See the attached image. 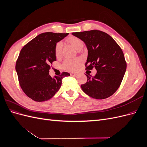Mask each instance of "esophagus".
Wrapping results in <instances>:
<instances>
[{"label":"esophagus","mask_w":147,"mask_h":147,"mask_svg":"<svg viewBox=\"0 0 147 147\" xmlns=\"http://www.w3.org/2000/svg\"><path fill=\"white\" fill-rule=\"evenodd\" d=\"M71 76H73V77H77L78 75V74L77 73H72L70 74Z\"/></svg>","instance_id":"esophagus-1"}]
</instances>
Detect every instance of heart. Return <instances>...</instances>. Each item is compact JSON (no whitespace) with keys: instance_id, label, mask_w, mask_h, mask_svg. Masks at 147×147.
<instances>
[{"instance_id":"1","label":"heart","mask_w":147,"mask_h":147,"mask_svg":"<svg viewBox=\"0 0 147 147\" xmlns=\"http://www.w3.org/2000/svg\"><path fill=\"white\" fill-rule=\"evenodd\" d=\"M67 41L70 45H72L77 50H78L80 48L83 47V43L82 40L76 37H70L67 39ZM62 47H63L62 42H59L56 43L55 46V55L57 57L61 55ZM80 63V61L78 59H67L64 61L63 66L65 69L73 71L77 69Z\"/></svg>"}]
</instances>
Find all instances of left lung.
I'll use <instances>...</instances> for the list:
<instances>
[{
  "instance_id": "8db88e82",
  "label": "left lung",
  "mask_w": 147,
  "mask_h": 147,
  "mask_svg": "<svg viewBox=\"0 0 147 147\" xmlns=\"http://www.w3.org/2000/svg\"><path fill=\"white\" fill-rule=\"evenodd\" d=\"M72 35L81 39L88 49L86 69L97 70L94 77L86 75L87 82L81 85L82 90L96 99L111 96L119 87L126 70L121 48L112 37L100 30L73 32Z\"/></svg>"
}]
</instances>
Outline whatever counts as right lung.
<instances>
[{
	"instance_id": "obj_1",
	"label": "right lung",
	"mask_w": 147,
	"mask_h": 147,
	"mask_svg": "<svg viewBox=\"0 0 147 147\" xmlns=\"http://www.w3.org/2000/svg\"><path fill=\"white\" fill-rule=\"evenodd\" d=\"M69 33L45 32L39 34L21 49L16 63L21 88L30 99L37 102L50 99L61 88L62 80L70 76L49 75L50 64L56 61L55 46Z\"/></svg>"
}]
</instances>
